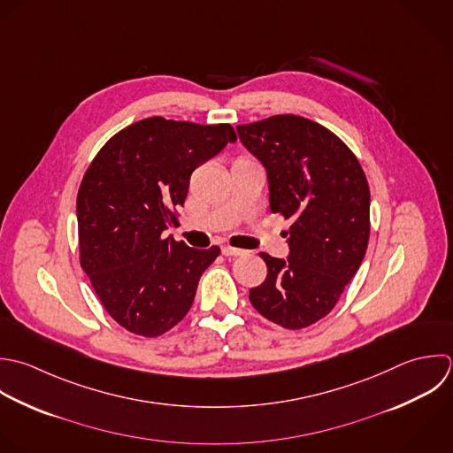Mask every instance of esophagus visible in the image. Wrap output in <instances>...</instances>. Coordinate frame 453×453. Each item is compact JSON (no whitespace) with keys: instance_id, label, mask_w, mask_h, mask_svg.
<instances>
[{"instance_id":"obj_1","label":"esophagus","mask_w":453,"mask_h":453,"mask_svg":"<svg viewBox=\"0 0 453 453\" xmlns=\"http://www.w3.org/2000/svg\"><path fill=\"white\" fill-rule=\"evenodd\" d=\"M222 254H224V256H229V257H236V256H243V254H247V250L226 245V247H222Z\"/></svg>"}]
</instances>
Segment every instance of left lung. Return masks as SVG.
Here are the masks:
<instances>
[{
	"label": "left lung",
	"instance_id": "8db88e82",
	"mask_svg": "<svg viewBox=\"0 0 453 453\" xmlns=\"http://www.w3.org/2000/svg\"><path fill=\"white\" fill-rule=\"evenodd\" d=\"M236 130L266 171L270 210L291 220L288 259L259 254L268 275L249 300L288 330L311 326L335 307L367 252L365 173L334 132L302 116H272Z\"/></svg>",
	"mask_w": 453,
	"mask_h": 453
}]
</instances>
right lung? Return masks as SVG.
I'll return each instance as SVG.
<instances>
[{"label":"right lung","mask_w":453,"mask_h":453,"mask_svg":"<svg viewBox=\"0 0 453 453\" xmlns=\"http://www.w3.org/2000/svg\"><path fill=\"white\" fill-rule=\"evenodd\" d=\"M236 141L231 125L146 118L112 135L77 194L81 266L109 316L158 337L192 307L219 247L192 249L164 231L176 224L196 167Z\"/></svg>","instance_id":"obj_1"}]
</instances>
